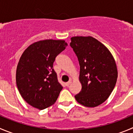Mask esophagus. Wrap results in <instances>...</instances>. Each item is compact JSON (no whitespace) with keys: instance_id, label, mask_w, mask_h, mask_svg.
<instances>
[{"instance_id":"34e87169","label":"esophagus","mask_w":133,"mask_h":133,"mask_svg":"<svg viewBox=\"0 0 133 133\" xmlns=\"http://www.w3.org/2000/svg\"><path fill=\"white\" fill-rule=\"evenodd\" d=\"M71 81H68V83H65V85H66L67 87H68L71 85Z\"/></svg>"}]
</instances>
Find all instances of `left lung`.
<instances>
[{"label": "left lung", "mask_w": 133, "mask_h": 133, "mask_svg": "<svg viewBox=\"0 0 133 133\" xmlns=\"http://www.w3.org/2000/svg\"><path fill=\"white\" fill-rule=\"evenodd\" d=\"M70 46L80 65L82 88L75 99L86 107L99 106L110 96L117 82L115 59L102 43L90 36L71 37Z\"/></svg>", "instance_id": "8db88e82"}]
</instances>
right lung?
<instances>
[{"mask_svg":"<svg viewBox=\"0 0 133 133\" xmlns=\"http://www.w3.org/2000/svg\"><path fill=\"white\" fill-rule=\"evenodd\" d=\"M66 46L64 40L39 41L22 54L16 69V85L22 98L33 107L43 110L56 101L63 87L53 63Z\"/></svg>","mask_w":133,"mask_h":133,"instance_id":"add662e5","label":"right lung"}]
</instances>
